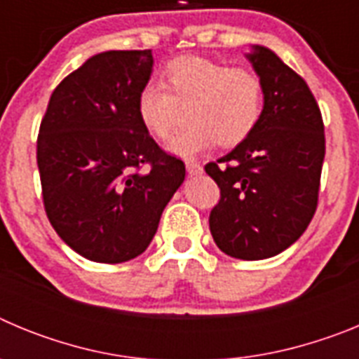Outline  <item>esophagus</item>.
Instances as JSON below:
<instances>
[{"label": "esophagus", "mask_w": 359, "mask_h": 359, "mask_svg": "<svg viewBox=\"0 0 359 359\" xmlns=\"http://www.w3.org/2000/svg\"><path fill=\"white\" fill-rule=\"evenodd\" d=\"M187 170H189L190 176H198V174H203V167L198 163V161H187Z\"/></svg>", "instance_id": "34e87169"}]
</instances>
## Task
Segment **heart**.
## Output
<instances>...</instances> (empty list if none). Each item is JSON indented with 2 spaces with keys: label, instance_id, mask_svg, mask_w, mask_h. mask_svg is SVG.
<instances>
[{
  "label": "heart",
  "instance_id": "b5f03b06",
  "mask_svg": "<svg viewBox=\"0 0 359 359\" xmlns=\"http://www.w3.org/2000/svg\"><path fill=\"white\" fill-rule=\"evenodd\" d=\"M189 126L167 144L172 154L194 158L215 144L233 147L252 135L264 107V86L255 72L231 68L199 55L167 62L163 84L147 82L136 97V113L151 135L167 140L189 106Z\"/></svg>",
  "mask_w": 359,
  "mask_h": 359
}]
</instances>
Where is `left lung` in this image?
Instances as JSON below:
<instances>
[{
	"label": "left lung",
	"mask_w": 359,
	"mask_h": 359,
	"mask_svg": "<svg viewBox=\"0 0 359 359\" xmlns=\"http://www.w3.org/2000/svg\"><path fill=\"white\" fill-rule=\"evenodd\" d=\"M246 57L264 86V107L252 135L205 167L221 189L208 223L221 252L261 261L290 248L315 215L325 136L306 81L266 46Z\"/></svg>",
	"instance_id": "1"
}]
</instances>
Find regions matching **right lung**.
<instances>
[{
  "instance_id": "add662e5",
  "label": "right lung",
  "mask_w": 359,
  "mask_h": 359,
  "mask_svg": "<svg viewBox=\"0 0 359 359\" xmlns=\"http://www.w3.org/2000/svg\"><path fill=\"white\" fill-rule=\"evenodd\" d=\"M152 65L151 50L90 57L53 90L41 122L44 210L69 248L93 262L144 253L185 180V163L158 147L136 113Z\"/></svg>"
}]
</instances>
